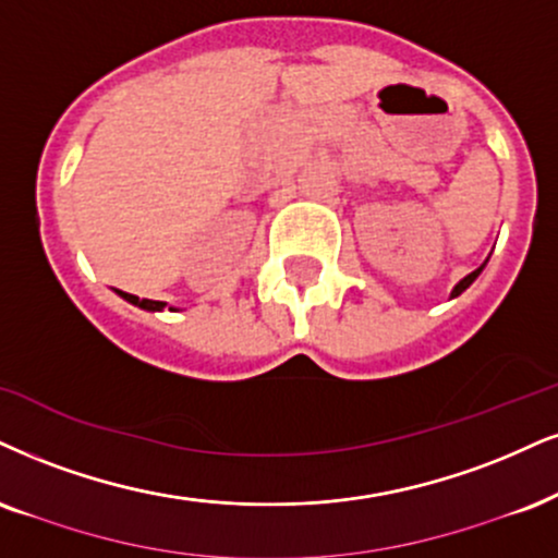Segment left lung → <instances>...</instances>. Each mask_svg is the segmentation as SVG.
Instances as JSON below:
<instances>
[{
	"label": "left lung",
	"mask_w": 558,
	"mask_h": 558,
	"mask_svg": "<svg viewBox=\"0 0 558 558\" xmlns=\"http://www.w3.org/2000/svg\"><path fill=\"white\" fill-rule=\"evenodd\" d=\"M486 264H489V258H486V260H484V264H481V266L476 268V271H471V274H469V277H463V279H460V281H458V284H456V287H452L450 298H458V294H463L465 290H469V287L473 284V281H476V279H478V274H481V271H484V266H486Z\"/></svg>",
	"instance_id": "1"
}]
</instances>
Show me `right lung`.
<instances>
[{
	"instance_id": "add662e5",
	"label": "right lung",
	"mask_w": 558,
	"mask_h": 558,
	"mask_svg": "<svg viewBox=\"0 0 558 558\" xmlns=\"http://www.w3.org/2000/svg\"><path fill=\"white\" fill-rule=\"evenodd\" d=\"M116 294H119V298H123L126 302H132V305L142 307V311H147V313H160V311H165V305H168V302L142 300V298H136V294H129V292H121V290H116ZM170 311H175V307H170Z\"/></svg>"
}]
</instances>
